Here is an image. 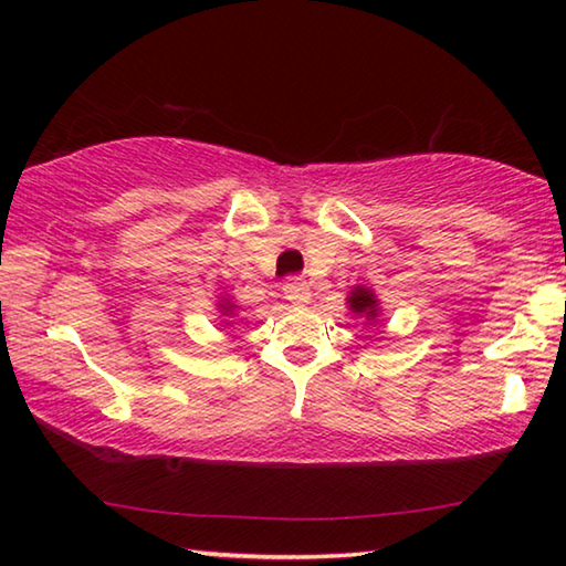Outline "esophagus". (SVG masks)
I'll return each instance as SVG.
<instances>
[{
	"mask_svg": "<svg viewBox=\"0 0 566 566\" xmlns=\"http://www.w3.org/2000/svg\"><path fill=\"white\" fill-rule=\"evenodd\" d=\"M284 296L290 300L294 306H304L306 302H310V284H306L304 280H300V276H290V280L284 282Z\"/></svg>",
	"mask_w": 566,
	"mask_h": 566,
	"instance_id": "obj_1",
	"label": "esophagus"
}]
</instances>
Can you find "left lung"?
<instances>
[{
  "label": "left lung",
  "mask_w": 566,
  "mask_h": 566,
  "mask_svg": "<svg viewBox=\"0 0 566 566\" xmlns=\"http://www.w3.org/2000/svg\"><path fill=\"white\" fill-rule=\"evenodd\" d=\"M349 310L357 312V314H364V317H377V300L375 294H371L369 290H364V286H357L349 294Z\"/></svg>",
  "instance_id": "left-lung-1"
}]
</instances>
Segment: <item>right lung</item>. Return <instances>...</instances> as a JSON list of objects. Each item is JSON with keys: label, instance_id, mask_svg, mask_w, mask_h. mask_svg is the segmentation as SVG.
I'll return each mask as SVG.
<instances>
[{"label": "right lung", "instance_id": "1", "mask_svg": "<svg viewBox=\"0 0 566 566\" xmlns=\"http://www.w3.org/2000/svg\"><path fill=\"white\" fill-rule=\"evenodd\" d=\"M222 310H227V312H232V306H227V304H222Z\"/></svg>", "mask_w": 566, "mask_h": 566}]
</instances>
